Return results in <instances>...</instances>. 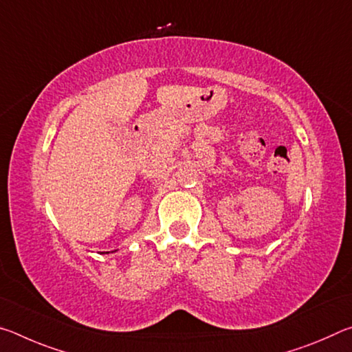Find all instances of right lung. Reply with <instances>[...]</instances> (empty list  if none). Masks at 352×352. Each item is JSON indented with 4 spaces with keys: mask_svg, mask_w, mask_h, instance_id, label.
Returning <instances> with one entry per match:
<instances>
[{
    "mask_svg": "<svg viewBox=\"0 0 352 352\" xmlns=\"http://www.w3.org/2000/svg\"><path fill=\"white\" fill-rule=\"evenodd\" d=\"M115 252H116V250H115Z\"/></svg>",
    "mask_w": 352,
    "mask_h": 352,
    "instance_id": "1",
    "label": "right lung"
}]
</instances>
